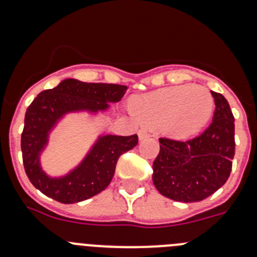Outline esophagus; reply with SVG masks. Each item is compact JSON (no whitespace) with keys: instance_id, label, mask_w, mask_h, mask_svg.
<instances>
[{"instance_id":"34e87169","label":"esophagus","mask_w":257,"mask_h":257,"mask_svg":"<svg viewBox=\"0 0 257 257\" xmlns=\"http://www.w3.org/2000/svg\"><path fill=\"white\" fill-rule=\"evenodd\" d=\"M138 136H139V140H145L151 136V133H149L148 130H145V128H142V130H139V133H138Z\"/></svg>"}]
</instances>
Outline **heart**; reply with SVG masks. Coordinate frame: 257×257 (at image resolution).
<instances>
[{
    "instance_id": "obj_1",
    "label": "heart",
    "mask_w": 257,
    "mask_h": 257,
    "mask_svg": "<svg viewBox=\"0 0 257 257\" xmlns=\"http://www.w3.org/2000/svg\"><path fill=\"white\" fill-rule=\"evenodd\" d=\"M133 112L145 126L158 127L163 135L183 140L207 124L213 112V97L203 86H171L136 97Z\"/></svg>"
}]
</instances>
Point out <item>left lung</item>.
<instances>
[{"label": "left lung", "mask_w": 257, "mask_h": 257, "mask_svg": "<svg viewBox=\"0 0 257 257\" xmlns=\"http://www.w3.org/2000/svg\"><path fill=\"white\" fill-rule=\"evenodd\" d=\"M211 95L216 108L205 133L188 142L160 139L153 184L167 198L184 203L203 201L230 175L235 153L234 117L225 97L215 91Z\"/></svg>", "instance_id": "left-lung-1"}]
</instances>
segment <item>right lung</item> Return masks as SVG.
I'll use <instances>...</instances> for the list:
<instances>
[{
	"label": "right lung",
	"mask_w": 257,
	"mask_h": 257,
	"mask_svg": "<svg viewBox=\"0 0 257 257\" xmlns=\"http://www.w3.org/2000/svg\"><path fill=\"white\" fill-rule=\"evenodd\" d=\"M127 87L112 83H87L65 78L56 87L37 95L26 112L22 134L23 163L31 183L60 203H77L103 192L112 181L118 158L138 145V135H99L83 158L61 175H50L41 157L50 135L69 114L99 117L121 100Z\"/></svg>",
	"instance_id": "add662e5"
}]
</instances>
